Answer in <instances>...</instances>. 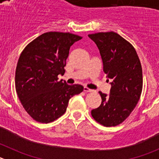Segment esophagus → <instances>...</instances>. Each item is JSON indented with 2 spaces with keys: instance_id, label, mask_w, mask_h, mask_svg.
Here are the masks:
<instances>
[{
  "instance_id": "34e87169",
  "label": "esophagus",
  "mask_w": 159,
  "mask_h": 159,
  "mask_svg": "<svg viewBox=\"0 0 159 159\" xmlns=\"http://www.w3.org/2000/svg\"><path fill=\"white\" fill-rule=\"evenodd\" d=\"M84 91L85 92H94V90L90 89V88H88V87H84Z\"/></svg>"
}]
</instances>
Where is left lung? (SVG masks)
I'll use <instances>...</instances> for the list:
<instances>
[{
	"label": "left lung",
	"instance_id": "8db88e82",
	"mask_svg": "<svg viewBox=\"0 0 159 159\" xmlns=\"http://www.w3.org/2000/svg\"><path fill=\"white\" fill-rule=\"evenodd\" d=\"M88 36L96 43L103 71L112 80L110 95L99 92L102 102L92 111V116L104 127H116L130 116L140 99L141 63L133 45L116 32H98Z\"/></svg>",
	"mask_w": 159,
	"mask_h": 159
}]
</instances>
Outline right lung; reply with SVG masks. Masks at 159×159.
<instances>
[{"label": "right lung", "mask_w": 159, "mask_h": 159, "mask_svg": "<svg viewBox=\"0 0 159 159\" xmlns=\"http://www.w3.org/2000/svg\"><path fill=\"white\" fill-rule=\"evenodd\" d=\"M81 39L70 32H45L30 42L20 56L16 92L25 110L36 122L55 121L65 113L71 97L84 91L82 85L58 80V75L65 72L70 48Z\"/></svg>", "instance_id": "right-lung-1"}]
</instances>
